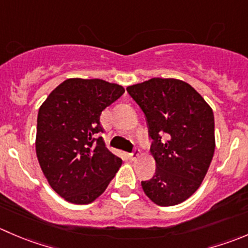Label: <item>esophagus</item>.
<instances>
[{
    "instance_id": "obj_1",
    "label": "esophagus",
    "mask_w": 248,
    "mask_h": 248,
    "mask_svg": "<svg viewBox=\"0 0 248 248\" xmlns=\"http://www.w3.org/2000/svg\"><path fill=\"white\" fill-rule=\"evenodd\" d=\"M129 157H131V160H137V158L139 157V154H138V151H137V150H134L133 153H131V154H129Z\"/></svg>"
}]
</instances>
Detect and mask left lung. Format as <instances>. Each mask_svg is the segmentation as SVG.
<instances>
[{
    "label": "left lung",
    "mask_w": 248,
    "mask_h": 248,
    "mask_svg": "<svg viewBox=\"0 0 248 248\" xmlns=\"http://www.w3.org/2000/svg\"><path fill=\"white\" fill-rule=\"evenodd\" d=\"M127 92L145 114L153 139L156 172L141 182V188L156 205H178L200 188L212 161V108L189 83L177 78H154L128 86Z\"/></svg>",
    "instance_id": "1"
}]
</instances>
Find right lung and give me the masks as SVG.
I'll use <instances>...</instances> for the list:
<instances>
[{"label":"right lung","instance_id":"right-lung-1","mask_svg":"<svg viewBox=\"0 0 248 248\" xmlns=\"http://www.w3.org/2000/svg\"><path fill=\"white\" fill-rule=\"evenodd\" d=\"M124 88L99 78H68L38 110L36 155L53 190L64 200L87 205L99 198L122 160L105 148L100 115Z\"/></svg>","mask_w":248,"mask_h":248}]
</instances>
